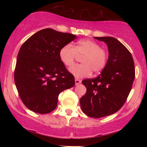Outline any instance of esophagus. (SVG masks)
<instances>
[{"mask_svg": "<svg viewBox=\"0 0 147 147\" xmlns=\"http://www.w3.org/2000/svg\"><path fill=\"white\" fill-rule=\"evenodd\" d=\"M75 85H77V86L82 83V81L79 80V79H75Z\"/></svg>", "mask_w": 147, "mask_h": 147, "instance_id": "obj_1", "label": "esophagus"}]
</instances>
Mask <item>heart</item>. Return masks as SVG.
I'll list each match as a JSON object with an SVG mask.
<instances>
[{
	"mask_svg": "<svg viewBox=\"0 0 147 147\" xmlns=\"http://www.w3.org/2000/svg\"><path fill=\"white\" fill-rule=\"evenodd\" d=\"M59 59L65 66L74 63L77 56H83L82 64H77L70 68V72L77 78L90 76L92 71L99 73L105 68L108 61V52L101 48L100 45L89 39H82L75 47L70 43L63 45L59 50Z\"/></svg>",
	"mask_w": 147,
	"mask_h": 147,
	"instance_id": "obj_1",
	"label": "heart"
}]
</instances>
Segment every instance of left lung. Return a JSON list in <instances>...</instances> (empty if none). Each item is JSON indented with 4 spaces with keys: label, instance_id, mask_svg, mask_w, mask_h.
Instances as JSON below:
<instances>
[{
    "label": "left lung",
    "instance_id": "obj_1",
    "mask_svg": "<svg viewBox=\"0 0 147 147\" xmlns=\"http://www.w3.org/2000/svg\"><path fill=\"white\" fill-rule=\"evenodd\" d=\"M94 38L106 43L109 59L98 77L82 81L86 92L81 97L80 106L86 115L99 118L115 113L124 105L135 79V65L131 54L117 39Z\"/></svg>",
    "mask_w": 147,
    "mask_h": 147
}]
</instances>
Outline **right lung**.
Here are the masks:
<instances>
[{
	"label": "right lung",
	"mask_w": 147,
	"mask_h": 147,
	"mask_svg": "<svg viewBox=\"0 0 147 147\" xmlns=\"http://www.w3.org/2000/svg\"><path fill=\"white\" fill-rule=\"evenodd\" d=\"M77 36L46 28L22 45L14 82L22 102L33 112L46 114L56 109L61 92L75 86V77L61 61L59 50Z\"/></svg>",
	"instance_id": "right-lung-1"
}]
</instances>
